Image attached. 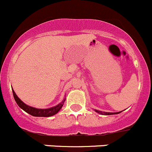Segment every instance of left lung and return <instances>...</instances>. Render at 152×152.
Wrapping results in <instances>:
<instances>
[{
  "label": "left lung",
  "mask_w": 152,
  "mask_h": 152,
  "mask_svg": "<svg viewBox=\"0 0 152 152\" xmlns=\"http://www.w3.org/2000/svg\"><path fill=\"white\" fill-rule=\"evenodd\" d=\"M96 112L97 113L100 114V115H117V114L121 113L122 111L121 112H102V111H99L98 109H94Z\"/></svg>",
  "instance_id": "8db88e82"
}]
</instances>
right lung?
<instances>
[{"mask_svg":"<svg viewBox=\"0 0 152 152\" xmlns=\"http://www.w3.org/2000/svg\"><path fill=\"white\" fill-rule=\"evenodd\" d=\"M13 95H14V98L15 99L16 102H17V105L20 107L21 109H23L24 112H26L27 113L30 114L32 116L34 117H51V116L55 115L56 114L58 113L60 111V109H61V107H63L64 104L65 99L66 98L63 99V101L61 103H59L58 104H57L56 106L53 107H50V108L48 109H37L35 108V107H32L31 106L27 105L25 103H24L18 97L16 93L14 92V90L12 89Z\"/></svg>","mask_w":152,"mask_h":152,"instance_id":"obj_1","label":"right lung"}]
</instances>
